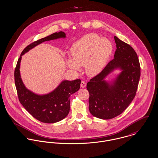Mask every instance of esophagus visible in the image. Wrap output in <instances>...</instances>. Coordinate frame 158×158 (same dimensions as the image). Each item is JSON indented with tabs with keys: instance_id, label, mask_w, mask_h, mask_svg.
Listing matches in <instances>:
<instances>
[{
	"instance_id": "1",
	"label": "esophagus",
	"mask_w": 158,
	"mask_h": 158,
	"mask_svg": "<svg viewBox=\"0 0 158 158\" xmlns=\"http://www.w3.org/2000/svg\"><path fill=\"white\" fill-rule=\"evenodd\" d=\"M86 86V83L85 81H81V87L85 88Z\"/></svg>"
}]
</instances>
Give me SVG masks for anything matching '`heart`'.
Returning a JSON list of instances; mask_svg holds the SVG:
<instances>
[{
    "label": "heart",
    "mask_w": 158,
    "mask_h": 158,
    "mask_svg": "<svg viewBox=\"0 0 158 158\" xmlns=\"http://www.w3.org/2000/svg\"><path fill=\"white\" fill-rule=\"evenodd\" d=\"M112 51L113 45L109 39L90 33L72 44L70 50L72 59L67 58L66 64L74 72L85 66L86 73L95 76L104 68Z\"/></svg>",
    "instance_id": "1"
}]
</instances>
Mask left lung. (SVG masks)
Returning a JSON list of instances; mask_svg holds the SVG:
<instances>
[{"instance_id":"1","label":"left lung","mask_w":158,"mask_h":158,"mask_svg":"<svg viewBox=\"0 0 158 158\" xmlns=\"http://www.w3.org/2000/svg\"><path fill=\"white\" fill-rule=\"evenodd\" d=\"M114 58L87 84L89 92V109L93 116L109 119L122 114L135 97L141 75L138 56L131 46L115 36ZM120 72L110 80L112 72Z\"/></svg>"}]
</instances>
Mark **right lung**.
Wrapping results in <instances>:
<instances>
[{"instance_id": "add662e5", "label": "right lung", "mask_w": 158, "mask_h": 158, "mask_svg": "<svg viewBox=\"0 0 158 158\" xmlns=\"http://www.w3.org/2000/svg\"><path fill=\"white\" fill-rule=\"evenodd\" d=\"M66 37V34L60 31L30 44L21 53L15 69V85L20 103L34 118L44 123H57L68 116L70 110L69 97L80 89L81 80H64L51 92L45 94H36L25 86L21 78L20 68L22 57L46 41Z\"/></svg>"}]
</instances>
